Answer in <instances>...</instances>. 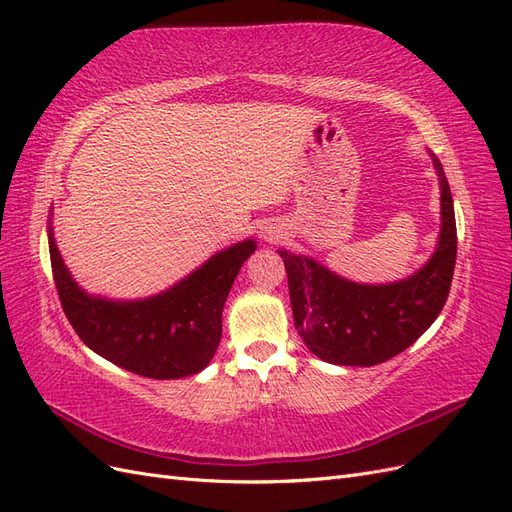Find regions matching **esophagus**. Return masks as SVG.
<instances>
[{
	"label": "esophagus",
	"mask_w": 512,
	"mask_h": 512,
	"mask_svg": "<svg viewBox=\"0 0 512 512\" xmlns=\"http://www.w3.org/2000/svg\"><path fill=\"white\" fill-rule=\"evenodd\" d=\"M265 239H267V241H277V239H280V235H277V230H273V228H271V230H267Z\"/></svg>",
	"instance_id": "34e87169"
}]
</instances>
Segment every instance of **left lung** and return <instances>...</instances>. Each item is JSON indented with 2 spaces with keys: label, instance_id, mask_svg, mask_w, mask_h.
<instances>
[{
  "label": "left lung",
  "instance_id": "1",
  "mask_svg": "<svg viewBox=\"0 0 512 512\" xmlns=\"http://www.w3.org/2000/svg\"><path fill=\"white\" fill-rule=\"evenodd\" d=\"M442 230L423 269L395 284H356L316 260L280 250L288 273L294 329L318 359L371 367L410 348L438 318L451 290L457 260L453 196L438 158Z\"/></svg>",
  "mask_w": 512,
  "mask_h": 512
}]
</instances>
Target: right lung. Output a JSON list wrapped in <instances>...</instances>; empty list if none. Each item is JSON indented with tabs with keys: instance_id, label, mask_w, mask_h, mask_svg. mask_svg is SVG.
Segmentation results:
<instances>
[{
	"instance_id": "1",
	"label": "right lung",
	"mask_w": 512,
	"mask_h": 512,
	"mask_svg": "<svg viewBox=\"0 0 512 512\" xmlns=\"http://www.w3.org/2000/svg\"><path fill=\"white\" fill-rule=\"evenodd\" d=\"M254 250L256 241L247 239L215 254L156 297L106 301L76 286L49 228L57 294L76 335L106 361L153 380L194 376L207 367L220 344L232 282Z\"/></svg>"
}]
</instances>
